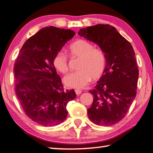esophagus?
Here are the masks:
<instances>
[{
  "label": "esophagus",
  "instance_id": "1",
  "mask_svg": "<svg viewBox=\"0 0 153 153\" xmlns=\"http://www.w3.org/2000/svg\"><path fill=\"white\" fill-rule=\"evenodd\" d=\"M75 92H76L77 95H79V94H80L82 93V91H81V90H79V89L75 90Z\"/></svg>",
  "mask_w": 153,
  "mask_h": 153
}]
</instances>
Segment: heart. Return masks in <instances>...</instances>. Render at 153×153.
<instances>
[{
  "mask_svg": "<svg viewBox=\"0 0 153 153\" xmlns=\"http://www.w3.org/2000/svg\"><path fill=\"white\" fill-rule=\"evenodd\" d=\"M67 52L71 57L79 58L77 69L64 77L66 86L73 88H82L103 74L105 67V58L102 51L93 48V45L83 39H77L70 43ZM53 65L59 72L67 74L69 70L67 56L57 52L53 58Z\"/></svg>",
  "mask_w": 153,
  "mask_h": 153,
  "instance_id": "obj_1",
  "label": "heart"
}]
</instances>
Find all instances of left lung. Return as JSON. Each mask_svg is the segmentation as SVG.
Wrapping results in <instances>:
<instances>
[{"mask_svg": "<svg viewBox=\"0 0 153 153\" xmlns=\"http://www.w3.org/2000/svg\"><path fill=\"white\" fill-rule=\"evenodd\" d=\"M78 35L97 44L105 58L103 75L90 93L93 102L88 109L89 119L102 126L123 119L136 96L138 72L135 52L131 43L109 24L81 28Z\"/></svg>", "mask_w": 153, "mask_h": 153, "instance_id": "8db88e82", "label": "left lung"}]
</instances>
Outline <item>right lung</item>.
<instances>
[{
  "label": "right lung",
  "instance_id": "right-lung-1",
  "mask_svg": "<svg viewBox=\"0 0 153 153\" xmlns=\"http://www.w3.org/2000/svg\"><path fill=\"white\" fill-rule=\"evenodd\" d=\"M75 34L54 26L40 29L24 43L14 65L17 98L26 115L44 127L63 122L67 103L76 98L73 89L64 91L52 62Z\"/></svg>",
  "mask_w": 153,
  "mask_h": 153
}]
</instances>
